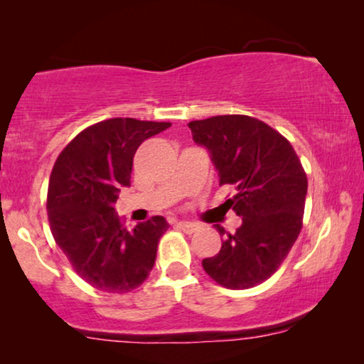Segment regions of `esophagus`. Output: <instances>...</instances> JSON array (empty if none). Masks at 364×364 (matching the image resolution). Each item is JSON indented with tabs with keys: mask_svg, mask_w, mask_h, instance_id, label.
<instances>
[{
	"mask_svg": "<svg viewBox=\"0 0 364 364\" xmlns=\"http://www.w3.org/2000/svg\"><path fill=\"white\" fill-rule=\"evenodd\" d=\"M176 225H177V228H181V230L186 232V233H192L198 228L197 223H193V222H177Z\"/></svg>",
	"mask_w": 364,
	"mask_h": 364,
	"instance_id": "1",
	"label": "esophagus"
}]
</instances>
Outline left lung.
Masks as SVG:
<instances>
[{
  "mask_svg": "<svg viewBox=\"0 0 364 364\" xmlns=\"http://www.w3.org/2000/svg\"><path fill=\"white\" fill-rule=\"evenodd\" d=\"M188 129L210 154L220 186L235 191L223 205L242 217L220 252L203 258V270L230 290L255 287L277 272L301 230L306 173L291 144L255 117L213 116ZM217 230L225 233L220 225Z\"/></svg>",
  "mask_w": 364,
  "mask_h": 364,
  "instance_id": "1",
  "label": "left lung"
}]
</instances>
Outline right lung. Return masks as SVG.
I'll return each instance as SVG.
<instances>
[{
    "label": "right lung",
    "instance_id": "add662e5",
    "mask_svg": "<svg viewBox=\"0 0 364 364\" xmlns=\"http://www.w3.org/2000/svg\"><path fill=\"white\" fill-rule=\"evenodd\" d=\"M168 127L171 122L107 119L77 134L54 164L48 188L53 237L77 275L97 290L131 291L156 263L166 218L156 215L127 230L114 203L131 186L139 146Z\"/></svg>",
    "mask_w": 364,
    "mask_h": 364
}]
</instances>
